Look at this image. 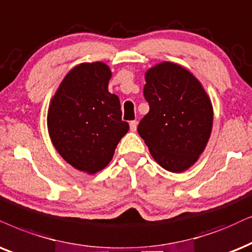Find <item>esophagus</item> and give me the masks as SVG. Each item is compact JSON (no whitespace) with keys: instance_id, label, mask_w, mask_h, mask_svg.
I'll return each instance as SVG.
<instances>
[{"instance_id":"obj_1","label":"esophagus","mask_w":252,"mask_h":252,"mask_svg":"<svg viewBox=\"0 0 252 252\" xmlns=\"http://www.w3.org/2000/svg\"><path fill=\"white\" fill-rule=\"evenodd\" d=\"M130 130H131V131H136V130H137V121H131V122H130Z\"/></svg>"}]
</instances>
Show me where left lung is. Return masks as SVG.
<instances>
[{"label":"left lung","mask_w":252,"mask_h":252,"mask_svg":"<svg viewBox=\"0 0 252 252\" xmlns=\"http://www.w3.org/2000/svg\"><path fill=\"white\" fill-rule=\"evenodd\" d=\"M150 110L138 133L166 171L189 168L205 150L213 126V106L200 81L178 63L164 62L145 73Z\"/></svg>","instance_id":"obj_1"}]
</instances>
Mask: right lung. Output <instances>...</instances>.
Returning a JSON list of instances; mask_svg holds the SVG:
<instances>
[{
    "label": "right lung",
    "mask_w": 252,
    "mask_h": 252,
    "mask_svg": "<svg viewBox=\"0 0 252 252\" xmlns=\"http://www.w3.org/2000/svg\"><path fill=\"white\" fill-rule=\"evenodd\" d=\"M111 71L104 63H84L66 74L51 100L47 129L59 155L76 170L94 174L113 159L128 132L120 98L108 91Z\"/></svg>",
    "instance_id": "obj_1"
}]
</instances>
